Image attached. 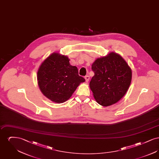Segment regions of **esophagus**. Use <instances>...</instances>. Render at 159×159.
<instances>
[{
	"label": "esophagus",
	"instance_id": "34e87169",
	"mask_svg": "<svg viewBox=\"0 0 159 159\" xmlns=\"http://www.w3.org/2000/svg\"><path fill=\"white\" fill-rule=\"evenodd\" d=\"M84 79H85V80H86V82H88L89 80L90 77L89 76H86L84 77Z\"/></svg>",
	"mask_w": 159,
	"mask_h": 159
}]
</instances>
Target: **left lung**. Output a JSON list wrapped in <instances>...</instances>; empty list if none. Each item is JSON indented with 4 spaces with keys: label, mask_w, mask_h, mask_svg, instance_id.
<instances>
[{
    "label": "left lung",
    "mask_w": 159,
    "mask_h": 159,
    "mask_svg": "<svg viewBox=\"0 0 159 159\" xmlns=\"http://www.w3.org/2000/svg\"><path fill=\"white\" fill-rule=\"evenodd\" d=\"M95 75L89 83L96 101L104 107L120 100L128 90L132 70L121 55L111 52L92 64Z\"/></svg>",
    "instance_id": "obj_1"
}]
</instances>
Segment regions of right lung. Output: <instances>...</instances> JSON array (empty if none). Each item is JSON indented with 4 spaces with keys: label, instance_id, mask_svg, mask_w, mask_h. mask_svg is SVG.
Here are the masks:
<instances>
[{
    "label": "right lung",
    "instance_id": "add662e5",
    "mask_svg": "<svg viewBox=\"0 0 159 159\" xmlns=\"http://www.w3.org/2000/svg\"><path fill=\"white\" fill-rule=\"evenodd\" d=\"M66 55L53 52L43 61L37 73L38 86L46 98L56 103L70 98L85 79L79 75L76 66L70 65Z\"/></svg>",
    "mask_w": 159,
    "mask_h": 159
}]
</instances>
